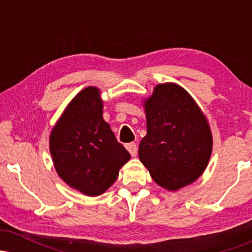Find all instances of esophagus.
<instances>
[{
  "instance_id": "1",
  "label": "esophagus",
  "mask_w": 252,
  "mask_h": 252,
  "mask_svg": "<svg viewBox=\"0 0 252 252\" xmlns=\"http://www.w3.org/2000/svg\"><path fill=\"white\" fill-rule=\"evenodd\" d=\"M126 148L128 149V152L130 153V155L131 156H136V154H137V147H136V144L134 142L126 143Z\"/></svg>"
}]
</instances>
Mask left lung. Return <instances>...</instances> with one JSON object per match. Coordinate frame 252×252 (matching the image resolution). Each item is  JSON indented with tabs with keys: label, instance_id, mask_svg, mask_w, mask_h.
<instances>
[{
	"label": "left lung",
	"instance_id": "1",
	"mask_svg": "<svg viewBox=\"0 0 252 252\" xmlns=\"http://www.w3.org/2000/svg\"><path fill=\"white\" fill-rule=\"evenodd\" d=\"M147 135L138 158L158 186L178 190L193 184L209 164L212 132L192 96L175 83L158 84L143 100Z\"/></svg>",
	"mask_w": 252,
	"mask_h": 252
}]
</instances>
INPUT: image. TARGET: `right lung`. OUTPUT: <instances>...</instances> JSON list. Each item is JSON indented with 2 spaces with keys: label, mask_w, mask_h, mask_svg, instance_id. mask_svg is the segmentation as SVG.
I'll return each mask as SVG.
<instances>
[{
  "label": "right lung",
  "mask_w": 252,
  "mask_h": 252,
  "mask_svg": "<svg viewBox=\"0 0 252 252\" xmlns=\"http://www.w3.org/2000/svg\"><path fill=\"white\" fill-rule=\"evenodd\" d=\"M50 152L60 179L89 196L103 194L116 181L130 154L103 118V100L88 86L68 103L50 135Z\"/></svg>",
  "instance_id": "obj_1"
}]
</instances>
